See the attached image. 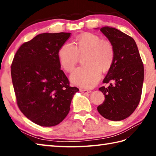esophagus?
Listing matches in <instances>:
<instances>
[{"label":"esophagus","mask_w":156,"mask_h":156,"mask_svg":"<svg viewBox=\"0 0 156 156\" xmlns=\"http://www.w3.org/2000/svg\"><path fill=\"white\" fill-rule=\"evenodd\" d=\"M80 91L81 92V93H83L84 94H87L91 93V91L86 90V89H80Z\"/></svg>","instance_id":"esophagus-1"}]
</instances>
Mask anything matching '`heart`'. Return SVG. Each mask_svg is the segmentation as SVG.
<instances>
[{"mask_svg":"<svg viewBox=\"0 0 156 156\" xmlns=\"http://www.w3.org/2000/svg\"><path fill=\"white\" fill-rule=\"evenodd\" d=\"M87 54V65L80 67L71 75V81L84 89L94 87L98 83L103 71L109 70L114 60L115 50L109 41L93 34H85L78 37L76 45L67 42L58 51V60L61 67L70 72L77 64L80 54Z\"/></svg>","mask_w":156,"mask_h":156,"instance_id":"b5f03b06","label":"heart"}]
</instances>
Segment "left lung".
Wrapping results in <instances>:
<instances>
[{
    "label": "left lung",
    "instance_id": "8db88e82",
    "mask_svg": "<svg viewBox=\"0 0 156 156\" xmlns=\"http://www.w3.org/2000/svg\"><path fill=\"white\" fill-rule=\"evenodd\" d=\"M112 43L114 60L103 80L111 83L99 88L105 96L97 109L106 119L119 121L130 116L138 107L144 81V66L135 41L131 36L109 27L100 28Z\"/></svg>",
    "mask_w": 156,
    "mask_h": 156
}]
</instances>
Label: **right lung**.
I'll list each match as a JSON object with an SVG mask.
<instances>
[{
	"label": "right lung",
	"mask_w": 156,
	"mask_h": 156,
	"mask_svg": "<svg viewBox=\"0 0 156 156\" xmlns=\"http://www.w3.org/2000/svg\"><path fill=\"white\" fill-rule=\"evenodd\" d=\"M71 33H43L23 43L11 67L17 104L23 114L42 126L58 125L69 112L77 87L60 69L58 51Z\"/></svg>",
	"instance_id": "add662e5"
}]
</instances>
